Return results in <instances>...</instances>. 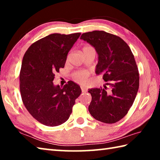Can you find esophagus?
<instances>
[{
  "label": "esophagus",
  "instance_id": "esophagus-1",
  "mask_svg": "<svg viewBox=\"0 0 160 160\" xmlns=\"http://www.w3.org/2000/svg\"><path fill=\"white\" fill-rule=\"evenodd\" d=\"M81 90H82V92H87V89L86 88H83V87H81Z\"/></svg>",
  "mask_w": 160,
  "mask_h": 160
}]
</instances>
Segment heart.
<instances>
[{"instance_id":"1","label":"heart","mask_w":160,"mask_h":160,"mask_svg":"<svg viewBox=\"0 0 160 160\" xmlns=\"http://www.w3.org/2000/svg\"><path fill=\"white\" fill-rule=\"evenodd\" d=\"M90 48V47H86L83 48V49H85V48ZM88 72L85 71H78L75 72L72 75V78L75 81H76L78 83H85L87 82V80H88Z\"/></svg>"}]
</instances>
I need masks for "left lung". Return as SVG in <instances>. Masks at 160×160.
Segmentation results:
<instances>
[{"instance_id": "1", "label": "left lung", "mask_w": 160, "mask_h": 160, "mask_svg": "<svg viewBox=\"0 0 160 160\" xmlns=\"http://www.w3.org/2000/svg\"><path fill=\"white\" fill-rule=\"evenodd\" d=\"M80 39L95 48L98 63L95 72L103 73L107 86L89 89L92 101L88 109L97 121L113 123L128 113L139 88V73L128 45L118 36L104 31L83 33Z\"/></svg>"}]
</instances>
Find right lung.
<instances>
[{
	"mask_svg": "<svg viewBox=\"0 0 160 160\" xmlns=\"http://www.w3.org/2000/svg\"><path fill=\"white\" fill-rule=\"evenodd\" d=\"M80 33L51 34L32 44L22 59L20 93L29 113L47 126H57L69 118L80 87L69 81L63 87L53 82L54 74L64 68L67 55Z\"/></svg>",
	"mask_w": 160,
	"mask_h": 160,
	"instance_id": "obj_1",
	"label": "right lung"
}]
</instances>
